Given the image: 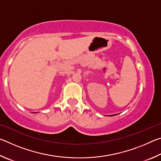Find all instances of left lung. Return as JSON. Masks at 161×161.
Instances as JSON below:
<instances>
[{
	"label": "left lung",
	"instance_id": "left-lung-1",
	"mask_svg": "<svg viewBox=\"0 0 161 161\" xmlns=\"http://www.w3.org/2000/svg\"><path fill=\"white\" fill-rule=\"evenodd\" d=\"M112 116H114V115H112Z\"/></svg>",
	"mask_w": 161,
	"mask_h": 161
}]
</instances>
